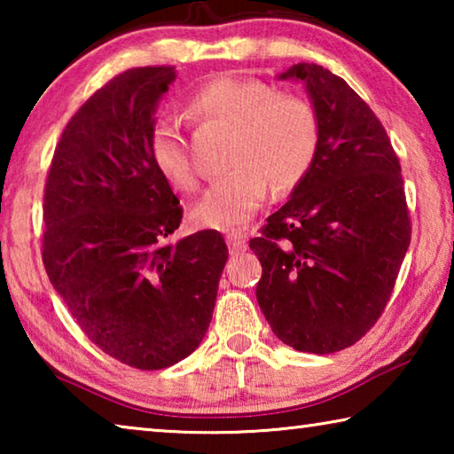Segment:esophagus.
Listing matches in <instances>:
<instances>
[{
  "instance_id": "1",
  "label": "esophagus",
  "mask_w": 454,
  "mask_h": 454,
  "mask_svg": "<svg viewBox=\"0 0 454 454\" xmlns=\"http://www.w3.org/2000/svg\"><path fill=\"white\" fill-rule=\"evenodd\" d=\"M226 242L230 254H240V252L246 250V234L242 230H230V232H226Z\"/></svg>"
}]
</instances>
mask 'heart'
I'll return each mask as SVG.
<instances>
[{
    "mask_svg": "<svg viewBox=\"0 0 454 454\" xmlns=\"http://www.w3.org/2000/svg\"><path fill=\"white\" fill-rule=\"evenodd\" d=\"M188 110L200 121L232 128L228 166L194 208L200 226L228 230L244 224L268 194L301 184L317 160L320 118L309 99L270 83L240 75H220L190 98ZM156 170L178 190H194L198 172L180 126L162 120L150 137Z\"/></svg>",
    "mask_w": 454,
    "mask_h": 454,
    "instance_id": "b5f03b06",
    "label": "heart"
}]
</instances>
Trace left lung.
<instances>
[{
  "instance_id": "obj_1",
  "label": "left lung",
  "mask_w": 454,
  "mask_h": 454,
  "mask_svg": "<svg viewBox=\"0 0 454 454\" xmlns=\"http://www.w3.org/2000/svg\"><path fill=\"white\" fill-rule=\"evenodd\" d=\"M280 78L306 83L320 145L292 198L250 240L262 264L256 298L284 344L333 355L382 317L409 250L401 162L371 106L342 78L317 64Z\"/></svg>"
}]
</instances>
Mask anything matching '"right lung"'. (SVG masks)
I'll use <instances>...</instances> for the list:
<instances>
[{
  "mask_svg": "<svg viewBox=\"0 0 454 454\" xmlns=\"http://www.w3.org/2000/svg\"><path fill=\"white\" fill-rule=\"evenodd\" d=\"M174 78L172 66H145L99 88L67 121L43 188L50 282L99 350L140 371L198 348L228 260L216 230L172 240L184 210L150 137Z\"/></svg>",
  "mask_w": 454,
  "mask_h": 454,
  "instance_id": "obj_1",
  "label": "right lung"
}]
</instances>
